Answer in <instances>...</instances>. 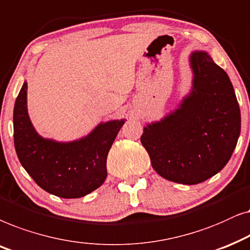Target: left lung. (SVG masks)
<instances>
[{
    "mask_svg": "<svg viewBox=\"0 0 250 250\" xmlns=\"http://www.w3.org/2000/svg\"><path fill=\"white\" fill-rule=\"evenodd\" d=\"M189 66L191 91L177 108L147 123L141 142L161 177L194 185L228 164L240 136L241 115L229 75L207 51H193Z\"/></svg>",
    "mask_w": 250,
    "mask_h": 250,
    "instance_id": "8db88e82",
    "label": "left lung"
}]
</instances>
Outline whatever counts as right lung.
<instances>
[{
    "label": "right lung",
    "instance_id": "1",
    "mask_svg": "<svg viewBox=\"0 0 250 250\" xmlns=\"http://www.w3.org/2000/svg\"><path fill=\"white\" fill-rule=\"evenodd\" d=\"M125 119L101 122L72 142L44 138L33 127L27 111V82L13 108V138L19 161L40 188L59 198H81L105 182L106 160Z\"/></svg>",
    "mask_w": 250,
    "mask_h": 250
}]
</instances>
